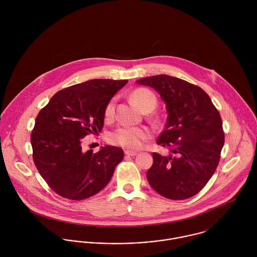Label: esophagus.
I'll use <instances>...</instances> for the list:
<instances>
[{
  "label": "esophagus",
  "mask_w": 257,
  "mask_h": 257,
  "mask_svg": "<svg viewBox=\"0 0 257 257\" xmlns=\"http://www.w3.org/2000/svg\"><path fill=\"white\" fill-rule=\"evenodd\" d=\"M124 153H125V155H128V156H136L138 154L137 151H133V150H128V149H126L124 151Z\"/></svg>",
  "instance_id": "1"
}]
</instances>
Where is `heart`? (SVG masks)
<instances>
[{
	"label": "heart",
	"instance_id": "1",
	"mask_svg": "<svg viewBox=\"0 0 257 257\" xmlns=\"http://www.w3.org/2000/svg\"><path fill=\"white\" fill-rule=\"evenodd\" d=\"M131 98L133 102L143 110H153L157 105V99L155 95L145 88L136 89L132 94ZM115 100L111 99L105 108V117L110 119L114 114ZM151 134L147 127H131L121 126L112 132L109 137L110 143L115 146L126 147L130 149H138L143 146L150 138Z\"/></svg>",
	"mask_w": 257,
	"mask_h": 257
}]
</instances>
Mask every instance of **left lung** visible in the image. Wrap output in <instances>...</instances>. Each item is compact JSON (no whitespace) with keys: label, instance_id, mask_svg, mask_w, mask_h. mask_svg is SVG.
<instances>
[{"label":"left lung","instance_id":"obj_1","mask_svg":"<svg viewBox=\"0 0 257 257\" xmlns=\"http://www.w3.org/2000/svg\"><path fill=\"white\" fill-rule=\"evenodd\" d=\"M137 83L156 90L168 113L156 143L169 147L171 154H152L147 181L167 199L191 198L206 186L219 164L224 144L220 112L203 89L182 79L160 74Z\"/></svg>","mask_w":257,"mask_h":257}]
</instances>
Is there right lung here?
Wrapping results in <instances>:
<instances>
[{
  "label": "right lung",
  "mask_w": 257,
  "mask_h": 257,
  "mask_svg": "<svg viewBox=\"0 0 257 257\" xmlns=\"http://www.w3.org/2000/svg\"><path fill=\"white\" fill-rule=\"evenodd\" d=\"M128 81L93 79L57 92L41 109L31 136L37 170L58 195L87 199L107 186L123 158L119 147L83 151L82 141L100 133L105 108Z\"/></svg>",
  "instance_id": "1"
}]
</instances>
